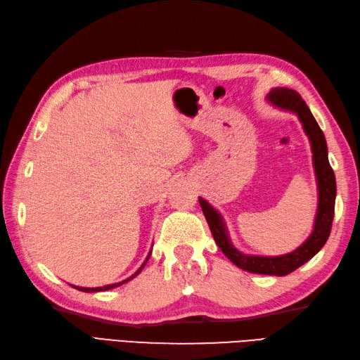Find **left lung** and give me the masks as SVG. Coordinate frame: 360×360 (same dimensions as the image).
Segmentation results:
<instances>
[{
  "mask_svg": "<svg viewBox=\"0 0 360 360\" xmlns=\"http://www.w3.org/2000/svg\"><path fill=\"white\" fill-rule=\"evenodd\" d=\"M270 104L278 108L288 110V112L295 113L300 122L306 131L307 138L311 141L312 160L315 177H317L319 186V207L317 216H315V224L311 236L304 240V244L300 245L297 250L281 256H253L240 253L238 248H234L231 240L226 233V226L224 224L222 216L211 207V205L199 197L200 207L205 214V219L210 225L216 244L224 252L234 266L245 270L250 274L261 275H276L284 276L289 275L293 270L309 261L317 255L321 247L326 244L331 233V225L334 219V205H335V175L331 165L328 160V146L323 131L319 127L317 121L311 113L309 107L306 105L303 98L295 90L289 88H272L267 96Z\"/></svg>",
  "mask_w": 360,
  "mask_h": 360,
  "instance_id": "1",
  "label": "left lung"
}]
</instances>
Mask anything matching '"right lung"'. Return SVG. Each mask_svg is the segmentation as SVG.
<instances>
[{
	"label": "right lung",
	"mask_w": 360,
	"mask_h": 360,
	"mask_svg": "<svg viewBox=\"0 0 360 360\" xmlns=\"http://www.w3.org/2000/svg\"><path fill=\"white\" fill-rule=\"evenodd\" d=\"M149 256H150V253H149ZM149 256H148V258H146V261L143 262V266L141 267H139L138 270H136V272L134 274V275H131V276H129L127 278V280H124V281H121V283H115V284H108V285H102V288H79V285H72V288H75V289H77V290H82V292H102V290H110V289H115V288H118V285H121V284H124V283H127V281H130V280H134V278L139 274V272H141V270H143V267L146 266V262H148V259H149Z\"/></svg>",
	"instance_id": "obj_1"
}]
</instances>
